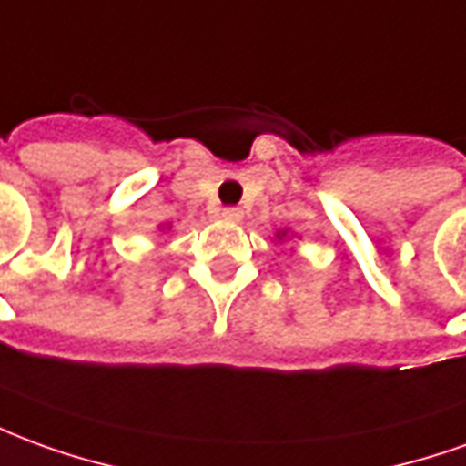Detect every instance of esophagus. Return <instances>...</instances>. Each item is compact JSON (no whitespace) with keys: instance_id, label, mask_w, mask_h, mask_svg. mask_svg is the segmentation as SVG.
<instances>
[{"instance_id":"1","label":"esophagus","mask_w":466,"mask_h":466,"mask_svg":"<svg viewBox=\"0 0 466 466\" xmlns=\"http://www.w3.org/2000/svg\"><path fill=\"white\" fill-rule=\"evenodd\" d=\"M242 209H237V207H227V209H222L224 222H242Z\"/></svg>"}]
</instances>
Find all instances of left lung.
<instances>
[{
	"mask_svg": "<svg viewBox=\"0 0 466 466\" xmlns=\"http://www.w3.org/2000/svg\"><path fill=\"white\" fill-rule=\"evenodd\" d=\"M295 234L289 232V229H279L278 234H275V239H279V242H285V239H292Z\"/></svg>",
	"mask_w": 466,
	"mask_h": 466,
	"instance_id": "left-lung-1",
	"label": "left lung"
}]
</instances>
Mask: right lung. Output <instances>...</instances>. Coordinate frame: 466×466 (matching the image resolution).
<instances>
[{"mask_svg":"<svg viewBox=\"0 0 466 466\" xmlns=\"http://www.w3.org/2000/svg\"><path fill=\"white\" fill-rule=\"evenodd\" d=\"M166 229H171V224H158V232H166Z\"/></svg>","mask_w":466,"mask_h":466,"instance_id":"obj_1","label":"right lung"}]
</instances>
